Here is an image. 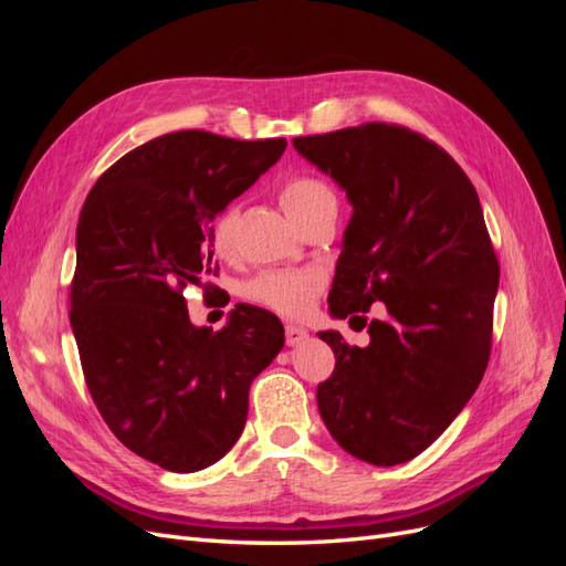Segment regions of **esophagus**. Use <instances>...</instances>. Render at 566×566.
I'll return each mask as SVG.
<instances>
[{
    "mask_svg": "<svg viewBox=\"0 0 566 566\" xmlns=\"http://www.w3.org/2000/svg\"><path fill=\"white\" fill-rule=\"evenodd\" d=\"M310 337V333H306L302 325H295V323H287L285 325V345L287 347H297L302 339Z\"/></svg>",
    "mask_w": 566,
    "mask_h": 566,
    "instance_id": "esophagus-1",
    "label": "esophagus"
}]
</instances>
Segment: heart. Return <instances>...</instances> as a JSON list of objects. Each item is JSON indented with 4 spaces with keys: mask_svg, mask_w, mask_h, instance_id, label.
Here are the masks:
<instances>
[{
    "mask_svg": "<svg viewBox=\"0 0 566 566\" xmlns=\"http://www.w3.org/2000/svg\"><path fill=\"white\" fill-rule=\"evenodd\" d=\"M281 205L300 227L314 217L337 210L333 188L316 177H293L281 188ZM238 208L231 202L221 208L212 221L210 241L217 254L231 256L235 250ZM323 290V276L316 271L300 269H271L260 271L245 283V297L254 304L266 306L281 316H300L310 310L316 295Z\"/></svg>",
    "mask_w": 566,
    "mask_h": 566,
    "instance_id": "1",
    "label": "heart"
}]
</instances>
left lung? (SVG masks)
Segmentation results:
<instances>
[{
  "label": "left lung",
  "mask_w": 566,
  "mask_h": 566,
  "mask_svg": "<svg viewBox=\"0 0 566 566\" xmlns=\"http://www.w3.org/2000/svg\"><path fill=\"white\" fill-rule=\"evenodd\" d=\"M293 146L352 202L328 310L370 335L368 347H349L337 331L318 333L335 352L316 389L321 418L354 458L399 465L447 430L484 378L501 269L482 205L447 150L399 125ZM375 301L386 316L368 322Z\"/></svg>",
  "instance_id": "obj_1"
}]
</instances>
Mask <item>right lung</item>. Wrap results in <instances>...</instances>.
<instances>
[{
  "label": "right lung",
  "instance_id": "obj_1",
  "mask_svg": "<svg viewBox=\"0 0 566 566\" xmlns=\"http://www.w3.org/2000/svg\"><path fill=\"white\" fill-rule=\"evenodd\" d=\"M287 142L202 129L158 136L98 177L77 221L71 325L84 380L111 432L169 472L224 458L248 391L283 349V325L235 304L224 328H196L184 287L217 276V212L279 163Z\"/></svg>",
  "mask_w": 566,
  "mask_h": 566
}]
</instances>
